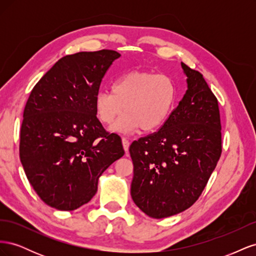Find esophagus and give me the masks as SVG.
Instances as JSON below:
<instances>
[{"mask_svg": "<svg viewBox=\"0 0 256 256\" xmlns=\"http://www.w3.org/2000/svg\"><path fill=\"white\" fill-rule=\"evenodd\" d=\"M122 146H124V150L127 152L129 150V146H130V141L128 140L127 138H122Z\"/></svg>", "mask_w": 256, "mask_h": 256, "instance_id": "34e87169", "label": "esophagus"}]
</instances>
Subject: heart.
<instances>
[{
  "label": "heart",
  "instance_id": "obj_1",
  "mask_svg": "<svg viewBox=\"0 0 256 256\" xmlns=\"http://www.w3.org/2000/svg\"><path fill=\"white\" fill-rule=\"evenodd\" d=\"M176 97L175 83L164 74H154L146 70H132L120 76L112 84V92L99 90L95 97V109L99 120L111 125L120 132H144L160 128L173 109Z\"/></svg>",
  "mask_w": 256,
  "mask_h": 256
}]
</instances>
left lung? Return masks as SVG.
<instances>
[{
	"label": "left lung",
	"instance_id": "left-lung-1",
	"mask_svg": "<svg viewBox=\"0 0 256 256\" xmlns=\"http://www.w3.org/2000/svg\"><path fill=\"white\" fill-rule=\"evenodd\" d=\"M188 90L156 132L130 145L134 164L131 196L154 219L194 204L222 152L216 97L200 72L182 63Z\"/></svg>",
	"mask_w": 256,
	"mask_h": 256
}]
</instances>
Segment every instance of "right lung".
<instances>
[{"label": "right lung", "mask_w": 256, "mask_h": 256, "mask_svg": "<svg viewBox=\"0 0 256 256\" xmlns=\"http://www.w3.org/2000/svg\"><path fill=\"white\" fill-rule=\"evenodd\" d=\"M120 54L102 49L58 60L28 99L20 160L35 192L58 210H74L96 194L98 178L124 156L122 138L104 128L95 97Z\"/></svg>", "instance_id": "add662e5"}]
</instances>
